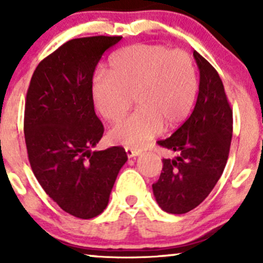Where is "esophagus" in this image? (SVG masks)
Listing matches in <instances>:
<instances>
[{
	"instance_id": "1",
	"label": "esophagus",
	"mask_w": 263,
	"mask_h": 263,
	"mask_svg": "<svg viewBox=\"0 0 263 263\" xmlns=\"http://www.w3.org/2000/svg\"><path fill=\"white\" fill-rule=\"evenodd\" d=\"M126 154H127V156H128V158H134V156L140 155V151L132 150V148L127 147V148H126Z\"/></svg>"
}]
</instances>
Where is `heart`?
<instances>
[{"mask_svg":"<svg viewBox=\"0 0 263 263\" xmlns=\"http://www.w3.org/2000/svg\"><path fill=\"white\" fill-rule=\"evenodd\" d=\"M198 91L192 57L184 50L158 44H134L109 61V73L92 81V99L103 118L118 121L135 99L137 109L108 132L113 144L141 148L163 127L181 124L192 110Z\"/></svg>","mask_w":263,"mask_h":263,"instance_id":"b5f03b06","label":"heart"}]
</instances>
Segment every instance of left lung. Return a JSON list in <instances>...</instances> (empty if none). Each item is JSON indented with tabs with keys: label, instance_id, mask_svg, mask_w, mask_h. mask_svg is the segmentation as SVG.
<instances>
[{
	"label": "left lung",
	"instance_id": "obj_1",
	"mask_svg": "<svg viewBox=\"0 0 263 263\" xmlns=\"http://www.w3.org/2000/svg\"><path fill=\"white\" fill-rule=\"evenodd\" d=\"M200 86L190 118L161 147L176 154L163 159V172L153 184L156 202L169 214H185L197 208L214 190L229 156L233 110L224 85L213 66L195 50Z\"/></svg>",
	"mask_w": 263,
	"mask_h": 263
}]
</instances>
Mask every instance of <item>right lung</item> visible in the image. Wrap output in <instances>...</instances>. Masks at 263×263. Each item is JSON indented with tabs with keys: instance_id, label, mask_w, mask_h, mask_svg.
I'll list each match as a JSON object with an SVG mask.
<instances>
[{
	"instance_id": "right-lung-1",
	"label": "right lung",
	"mask_w": 263,
	"mask_h": 263,
	"mask_svg": "<svg viewBox=\"0 0 263 263\" xmlns=\"http://www.w3.org/2000/svg\"><path fill=\"white\" fill-rule=\"evenodd\" d=\"M122 36L71 39L41 61L26 92L24 134L29 163L47 195L79 219L107 208L127 161L123 147L91 151L104 127L94 110L92 75Z\"/></svg>"
}]
</instances>
